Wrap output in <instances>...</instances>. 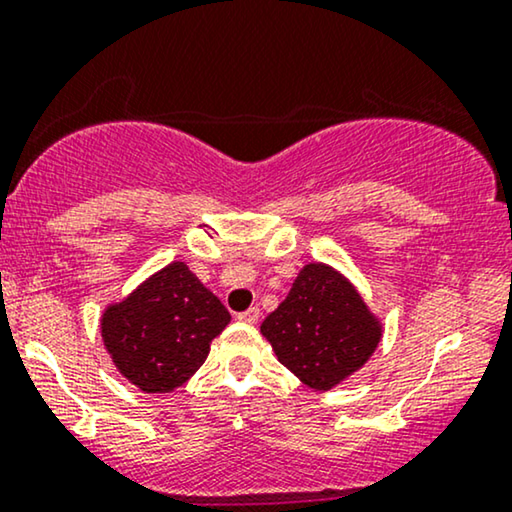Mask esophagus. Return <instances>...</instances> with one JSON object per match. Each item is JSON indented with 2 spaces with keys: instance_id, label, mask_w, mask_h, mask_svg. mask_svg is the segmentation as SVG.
Wrapping results in <instances>:
<instances>
[{
  "instance_id": "esophagus-1",
  "label": "esophagus",
  "mask_w": 512,
  "mask_h": 512,
  "mask_svg": "<svg viewBox=\"0 0 512 512\" xmlns=\"http://www.w3.org/2000/svg\"><path fill=\"white\" fill-rule=\"evenodd\" d=\"M258 317H261V310H258V307H249V310L237 314V321H244V324H256Z\"/></svg>"
}]
</instances>
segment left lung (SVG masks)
<instances>
[{
    "label": "left lung",
    "mask_w": 512,
    "mask_h": 512,
    "mask_svg": "<svg viewBox=\"0 0 512 512\" xmlns=\"http://www.w3.org/2000/svg\"><path fill=\"white\" fill-rule=\"evenodd\" d=\"M261 333L300 382L328 391L366 366L384 326L340 270L307 263L289 296L265 317Z\"/></svg>",
    "instance_id": "1"
}]
</instances>
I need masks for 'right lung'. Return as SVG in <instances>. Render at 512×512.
<instances>
[{
	"mask_svg": "<svg viewBox=\"0 0 512 512\" xmlns=\"http://www.w3.org/2000/svg\"><path fill=\"white\" fill-rule=\"evenodd\" d=\"M228 321L226 307L193 270L172 261L104 307L100 333L125 380L146 394H170L205 363Z\"/></svg>",
	"mask_w": 512,
	"mask_h": 512,
	"instance_id": "right-lung-1",
	"label": "right lung"
}]
</instances>
